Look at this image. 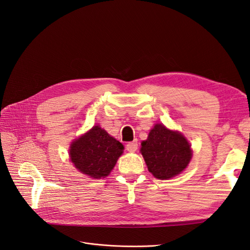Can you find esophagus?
Returning a JSON list of instances; mask_svg holds the SVG:
<instances>
[{"instance_id": "esophagus-1", "label": "esophagus", "mask_w": 250, "mask_h": 250, "mask_svg": "<svg viewBox=\"0 0 250 250\" xmlns=\"http://www.w3.org/2000/svg\"><path fill=\"white\" fill-rule=\"evenodd\" d=\"M137 148H138V142H137V140L135 141H132V142H128L126 146H125V149L127 151H136Z\"/></svg>"}]
</instances>
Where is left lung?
I'll return each instance as SVG.
<instances>
[{
    "label": "left lung",
    "mask_w": 250,
    "mask_h": 250,
    "mask_svg": "<svg viewBox=\"0 0 250 250\" xmlns=\"http://www.w3.org/2000/svg\"><path fill=\"white\" fill-rule=\"evenodd\" d=\"M141 146L140 151L148 170L159 180H168L180 174L192 157L186 138L160 124L152 127L147 140Z\"/></svg>",
    "instance_id": "1"
}]
</instances>
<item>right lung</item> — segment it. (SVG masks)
Returning <instances> with one entry per match:
<instances>
[{
	"mask_svg": "<svg viewBox=\"0 0 250 250\" xmlns=\"http://www.w3.org/2000/svg\"><path fill=\"white\" fill-rule=\"evenodd\" d=\"M124 146L100 125L80 137L70 146V160L76 168L93 179L107 176L123 154Z\"/></svg>",
	"mask_w": 250,
	"mask_h": 250,
	"instance_id": "obj_1",
	"label": "right lung"
}]
</instances>
